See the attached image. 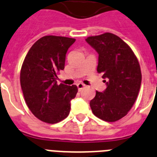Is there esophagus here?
<instances>
[{"mask_svg": "<svg viewBox=\"0 0 157 157\" xmlns=\"http://www.w3.org/2000/svg\"><path fill=\"white\" fill-rule=\"evenodd\" d=\"M76 85H77V88H78L79 91H81L85 87V85H84L83 83H78Z\"/></svg>", "mask_w": 157, "mask_h": 157, "instance_id": "obj_1", "label": "esophagus"}]
</instances>
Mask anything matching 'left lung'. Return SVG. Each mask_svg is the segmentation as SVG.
Here are the masks:
<instances>
[{"label": "left lung", "instance_id": "obj_1", "mask_svg": "<svg viewBox=\"0 0 157 157\" xmlns=\"http://www.w3.org/2000/svg\"><path fill=\"white\" fill-rule=\"evenodd\" d=\"M99 54L97 72L107 79L104 92H96L90 101L93 114L108 122L127 115L135 103L141 85L139 62L129 46L110 33L85 39Z\"/></svg>", "mask_w": 157, "mask_h": 157}]
</instances>
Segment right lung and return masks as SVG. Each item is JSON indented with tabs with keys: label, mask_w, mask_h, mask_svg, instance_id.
<instances>
[{
	"label": "right lung",
	"mask_w": 157,
	"mask_h": 157,
	"mask_svg": "<svg viewBox=\"0 0 157 157\" xmlns=\"http://www.w3.org/2000/svg\"><path fill=\"white\" fill-rule=\"evenodd\" d=\"M75 39L45 36L29 50L21 70V86L30 111L45 123L56 124L69 114L76 85H57V72L64 68L65 56Z\"/></svg>",
	"instance_id": "1"
}]
</instances>
